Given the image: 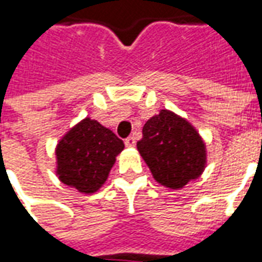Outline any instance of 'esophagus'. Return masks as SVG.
Wrapping results in <instances>:
<instances>
[{
  "label": "esophagus",
  "instance_id": "obj_1",
  "mask_svg": "<svg viewBox=\"0 0 262 262\" xmlns=\"http://www.w3.org/2000/svg\"><path fill=\"white\" fill-rule=\"evenodd\" d=\"M125 144H126V147H135V144H136V140H135V137L130 136V137H127L125 140Z\"/></svg>",
  "mask_w": 262,
  "mask_h": 262
}]
</instances>
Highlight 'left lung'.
Masks as SVG:
<instances>
[{
  "label": "left lung",
  "instance_id": "1",
  "mask_svg": "<svg viewBox=\"0 0 262 262\" xmlns=\"http://www.w3.org/2000/svg\"><path fill=\"white\" fill-rule=\"evenodd\" d=\"M137 150L154 180L170 189L184 188L202 176L206 167V146L201 135L168 109H161L146 122Z\"/></svg>",
  "mask_w": 262,
  "mask_h": 262
}]
</instances>
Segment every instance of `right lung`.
Masks as SVG:
<instances>
[{
    "mask_svg": "<svg viewBox=\"0 0 262 262\" xmlns=\"http://www.w3.org/2000/svg\"><path fill=\"white\" fill-rule=\"evenodd\" d=\"M125 144L114 132L91 118L82 119L60 139L56 147V174L81 193L102 187Z\"/></svg>",
    "mask_w": 262,
    "mask_h": 262,
    "instance_id": "1",
    "label": "right lung"
}]
</instances>
